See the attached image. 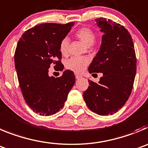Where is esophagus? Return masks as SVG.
Segmentation results:
<instances>
[{"instance_id":"obj_1","label":"esophagus","mask_w":148,"mask_h":148,"mask_svg":"<svg viewBox=\"0 0 148 148\" xmlns=\"http://www.w3.org/2000/svg\"><path fill=\"white\" fill-rule=\"evenodd\" d=\"M82 78V76H81V75H77V74H75V78H76L77 80L80 79V78Z\"/></svg>"}]
</instances>
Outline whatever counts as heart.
Returning a JSON list of instances; mask_svg holds the SVG:
<instances>
[{
    "mask_svg": "<svg viewBox=\"0 0 148 148\" xmlns=\"http://www.w3.org/2000/svg\"><path fill=\"white\" fill-rule=\"evenodd\" d=\"M75 36L81 40L85 45L91 46L95 41V34L92 30L88 27H82L75 32ZM69 40L67 38H64L59 43V51L63 56L68 53ZM89 60L84 57H73L66 63V67L75 73H81L87 66Z\"/></svg>",
    "mask_w": 148,
    "mask_h": 148,
    "instance_id": "1",
    "label": "heart"
}]
</instances>
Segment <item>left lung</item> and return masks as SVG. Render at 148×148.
Masks as SVG:
<instances>
[{"label": "left lung", "mask_w": 148, "mask_h": 148, "mask_svg": "<svg viewBox=\"0 0 148 148\" xmlns=\"http://www.w3.org/2000/svg\"><path fill=\"white\" fill-rule=\"evenodd\" d=\"M95 21L103 35L89 72L102 73L103 76L97 84L89 80L83 97L92 112L112 115L129 98L136 72V53L131 35L123 25L106 18Z\"/></svg>", "instance_id": "1"}]
</instances>
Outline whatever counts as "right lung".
I'll list each match as a JSON object with an SVG mask.
<instances>
[{"mask_svg":"<svg viewBox=\"0 0 148 148\" xmlns=\"http://www.w3.org/2000/svg\"><path fill=\"white\" fill-rule=\"evenodd\" d=\"M74 23H44L23 34L14 53V64L22 94L28 106L36 114L49 116L64 105L74 86L75 77L67 70L62 76L50 77L48 69L63 70L59 43Z\"/></svg>","mask_w":148,"mask_h":148,"instance_id":"right-lung-1","label":"right lung"}]
</instances>
